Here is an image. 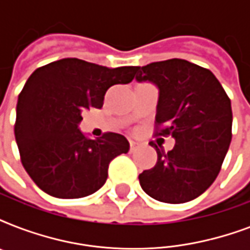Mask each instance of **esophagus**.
I'll return each instance as SVG.
<instances>
[{"label":"esophagus","instance_id":"esophagus-1","mask_svg":"<svg viewBox=\"0 0 250 250\" xmlns=\"http://www.w3.org/2000/svg\"><path fill=\"white\" fill-rule=\"evenodd\" d=\"M137 148H139V144L137 143H135V141H129V150H131V153L136 152Z\"/></svg>","mask_w":250,"mask_h":250}]
</instances>
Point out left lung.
I'll return each mask as SVG.
<instances>
[{"instance_id": "obj_1", "label": "left lung", "mask_w": 250, "mask_h": 250, "mask_svg": "<svg viewBox=\"0 0 250 250\" xmlns=\"http://www.w3.org/2000/svg\"><path fill=\"white\" fill-rule=\"evenodd\" d=\"M136 72L139 83L150 82L160 90L156 135L175 139L167 153L150 143L158 158L139 175L141 188L157 201H192L213 184L229 152L231 101L213 72L186 60L153 62Z\"/></svg>"}]
</instances>
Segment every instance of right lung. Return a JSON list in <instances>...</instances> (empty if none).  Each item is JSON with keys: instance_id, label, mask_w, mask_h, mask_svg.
<instances>
[{"instance_id": "obj_1", "label": "right lung", "mask_w": 250, "mask_h": 250, "mask_svg": "<svg viewBox=\"0 0 250 250\" xmlns=\"http://www.w3.org/2000/svg\"><path fill=\"white\" fill-rule=\"evenodd\" d=\"M135 66L109 68L63 58L32 72L17 104L15 140L21 165L45 193L80 198L98 190L109 164L129 150L123 135L89 139L79 129L85 109H101L106 90L131 83Z\"/></svg>"}]
</instances>
